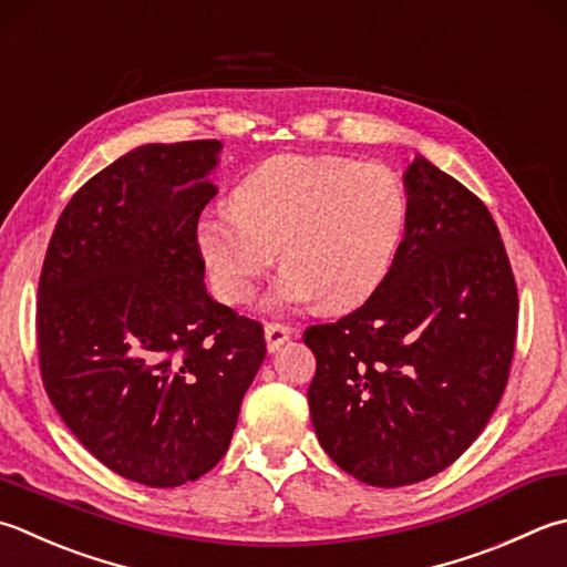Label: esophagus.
Masks as SVG:
<instances>
[{
  "label": "esophagus",
  "mask_w": 567,
  "mask_h": 567,
  "mask_svg": "<svg viewBox=\"0 0 567 567\" xmlns=\"http://www.w3.org/2000/svg\"><path fill=\"white\" fill-rule=\"evenodd\" d=\"M291 326L288 323H279V320H271V323L264 326V336H266V348H269L271 352L279 350L288 338H291Z\"/></svg>",
  "instance_id": "esophagus-1"
}]
</instances>
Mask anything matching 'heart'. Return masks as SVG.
<instances>
[{"instance_id":"obj_1","label":"heart","mask_w":567,"mask_h":567,"mask_svg":"<svg viewBox=\"0 0 567 567\" xmlns=\"http://www.w3.org/2000/svg\"><path fill=\"white\" fill-rule=\"evenodd\" d=\"M408 195L384 165L336 155H276L241 179L231 205L197 219V249L219 301L249 303L281 249L269 306L320 298L365 303L388 279L408 229Z\"/></svg>"}]
</instances>
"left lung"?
I'll list each match as a JSON object with an SVG mask.
<instances>
[{"mask_svg":"<svg viewBox=\"0 0 567 567\" xmlns=\"http://www.w3.org/2000/svg\"><path fill=\"white\" fill-rule=\"evenodd\" d=\"M404 187L410 217L388 279L352 313L303 333L320 446L382 488L444 472L484 432L518 323L516 279L484 202L422 155Z\"/></svg>","mask_w":567,"mask_h":567,"instance_id":"left-lung-1","label":"left lung"}]
</instances>
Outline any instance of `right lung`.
I'll return each instance as SVG.
<instances>
[{
    "label": "right lung",
    "mask_w": 567,
    "mask_h": 567,
    "mask_svg": "<svg viewBox=\"0 0 567 567\" xmlns=\"http://www.w3.org/2000/svg\"><path fill=\"white\" fill-rule=\"evenodd\" d=\"M219 141L135 147L91 177L51 234L39 276L44 390L111 472L173 488L227 454L259 372V320L205 288L197 219L217 195Z\"/></svg>",
    "instance_id": "add662e5"
}]
</instances>
